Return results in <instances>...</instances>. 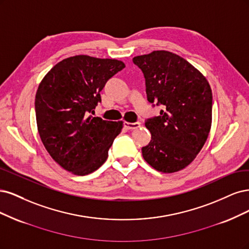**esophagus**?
I'll return each mask as SVG.
<instances>
[{"instance_id":"34e87169","label":"esophagus","mask_w":249,"mask_h":249,"mask_svg":"<svg viewBox=\"0 0 249 249\" xmlns=\"http://www.w3.org/2000/svg\"><path fill=\"white\" fill-rule=\"evenodd\" d=\"M124 127L126 128V129H136V128L141 127V123L140 122H135V123H129V122H125L124 123Z\"/></svg>"}]
</instances>
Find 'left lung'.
<instances>
[{
  "mask_svg": "<svg viewBox=\"0 0 249 249\" xmlns=\"http://www.w3.org/2000/svg\"><path fill=\"white\" fill-rule=\"evenodd\" d=\"M146 78L149 102L161 104L160 115L148 119L149 145L142 157L156 171L179 172L204 147L212 124V91L207 78L180 55L154 51L133 58Z\"/></svg>",
  "mask_w": 249,
  "mask_h": 249,
  "instance_id": "8db88e82",
  "label": "left lung"
}]
</instances>
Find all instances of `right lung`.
Wrapping results in <instances>:
<instances>
[{
	"instance_id": "right-lung-1",
	"label": "right lung",
	"mask_w": 249,
	"mask_h": 249,
	"mask_svg": "<svg viewBox=\"0 0 249 249\" xmlns=\"http://www.w3.org/2000/svg\"><path fill=\"white\" fill-rule=\"evenodd\" d=\"M124 67L119 60L79 54L59 62L39 84L38 132L46 151L64 170L86 176L106 162L123 122L92 114L107 82Z\"/></svg>"
}]
</instances>
